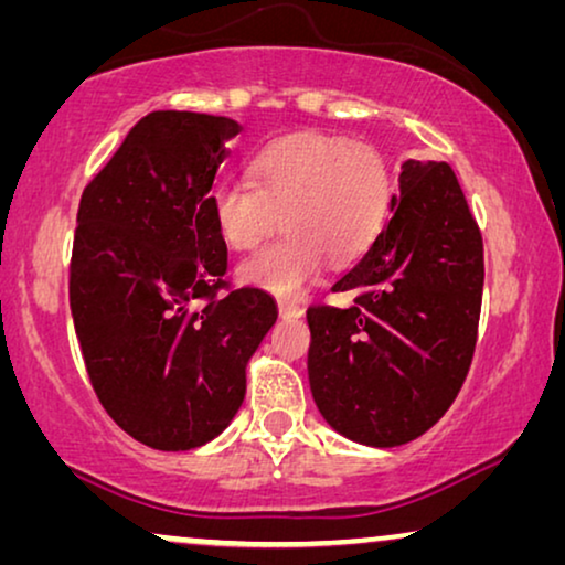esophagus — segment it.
Listing matches in <instances>:
<instances>
[{
    "label": "esophagus",
    "instance_id": "1",
    "mask_svg": "<svg viewBox=\"0 0 565 565\" xmlns=\"http://www.w3.org/2000/svg\"><path fill=\"white\" fill-rule=\"evenodd\" d=\"M277 311H280L282 319H298V316H303V308H300L296 300H288V298L277 300Z\"/></svg>",
    "mask_w": 565,
    "mask_h": 565
}]
</instances>
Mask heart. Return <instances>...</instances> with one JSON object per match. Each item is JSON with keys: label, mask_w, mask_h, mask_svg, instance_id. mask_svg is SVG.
Listing matches in <instances>:
<instances>
[{"label": "heart", "mask_w": 565, "mask_h": 565, "mask_svg": "<svg viewBox=\"0 0 565 565\" xmlns=\"http://www.w3.org/2000/svg\"><path fill=\"white\" fill-rule=\"evenodd\" d=\"M393 174L373 146L296 134L257 151L246 182L215 190L213 223L223 244L254 252L280 228L290 234L246 259L242 280L275 296H298L327 262L350 269L367 257L388 221Z\"/></svg>", "instance_id": "obj_1"}]
</instances>
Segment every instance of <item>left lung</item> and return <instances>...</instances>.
Masks as SVG:
<instances>
[{"instance_id":"left-lung-1","label":"left lung","mask_w":565,"mask_h":565,"mask_svg":"<svg viewBox=\"0 0 565 565\" xmlns=\"http://www.w3.org/2000/svg\"><path fill=\"white\" fill-rule=\"evenodd\" d=\"M393 215L334 292L308 308V381L339 435L406 445L452 406L476 352L483 238L447 161L401 167Z\"/></svg>"}]
</instances>
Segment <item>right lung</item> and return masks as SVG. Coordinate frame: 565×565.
Instances as JSON below:
<instances>
[{
  "mask_svg": "<svg viewBox=\"0 0 565 565\" xmlns=\"http://www.w3.org/2000/svg\"><path fill=\"white\" fill-rule=\"evenodd\" d=\"M238 130L149 113L79 200L68 303L84 367L110 419L153 450H192L228 427L277 319L269 292L231 288L213 223L211 188Z\"/></svg>",
  "mask_w": 565,
  "mask_h": 565,
  "instance_id": "obj_1",
  "label": "right lung"
}]
</instances>
